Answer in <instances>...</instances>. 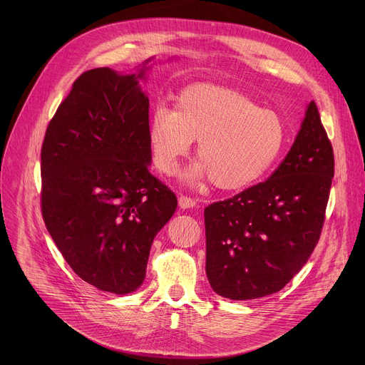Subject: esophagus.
Here are the masks:
<instances>
[{
    "label": "esophagus",
    "instance_id": "esophagus-1",
    "mask_svg": "<svg viewBox=\"0 0 365 365\" xmlns=\"http://www.w3.org/2000/svg\"><path fill=\"white\" fill-rule=\"evenodd\" d=\"M195 204H197V201L194 198L187 197V195H180L179 197L180 208H192V207H195Z\"/></svg>",
    "mask_w": 365,
    "mask_h": 365
}]
</instances>
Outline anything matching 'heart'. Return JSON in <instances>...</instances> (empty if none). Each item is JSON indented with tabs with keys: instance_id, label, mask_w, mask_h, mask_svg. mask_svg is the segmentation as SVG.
<instances>
[{
	"instance_id": "1",
	"label": "heart",
	"mask_w": 365,
	"mask_h": 365,
	"mask_svg": "<svg viewBox=\"0 0 365 365\" xmlns=\"http://www.w3.org/2000/svg\"><path fill=\"white\" fill-rule=\"evenodd\" d=\"M148 138L153 164L163 173L198 139V163L190 179H212L225 190L244 189L262 179L279 157L287 125L272 109L259 108L250 96L216 84H192L176 98V108L157 106Z\"/></svg>"
}]
</instances>
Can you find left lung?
I'll return each instance as SVG.
<instances>
[{
	"label": "left lung",
	"instance_id": "8db88e82",
	"mask_svg": "<svg viewBox=\"0 0 365 365\" xmlns=\"http://www.w3.org/2000/svg\"><path fill=\"white\" fill-rule=\"evenodd\" d=\"M333 176V146L312 101L269 179L205 207V272L212 289L232 300L284 289L318 244Z\"/></svg>",
	"mask_w": 365,
	"mask_h": 365
}]
</instances>
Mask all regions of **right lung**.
<instances>
[{"instance_id": "obj_1", "label": "right lung", "mask_w": 365, "mask_h": 365, "mask_svg": "<svg viewBox=\"0 0 365 365\" xmlns=\"http://www.w3.org/2000/svg\"><path fill=\"white\" fill-rule=\"evenodd\" d=\"M139 75L81 73L50 120L41 146V213L54 244L102 292L142 285L150 245L178 198L152 176L149 101Z\"/></svg>"}]
</instances>
